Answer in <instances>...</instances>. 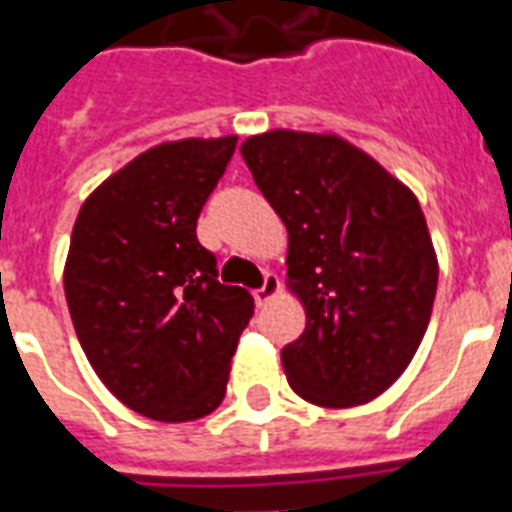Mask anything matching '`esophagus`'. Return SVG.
<instances>
[{
    "label": "esophagus",
    "instance_id": "34e87169",
    "mask_svg": "<svg viewBox=\"0 0 512 512\" xmlns=\"http://www.w3.org/2000/svg\"><path fill=\"white\" fill-rule=\"evenodd\" d=\"M276 292H279V276H276V273H265L263 287H257L255 290L257 306H265V303H268V300H271Z\"/></svg>",
    "mask_w": 512,
    "mask_h": 512
}]
</instances>
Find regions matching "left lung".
Masks as SVG:
<instances>
[{"label":"left lung","mask_w":512,"mask_h":512,"mask_svg":"<svg viewBox=\"0 0 512 512\" xmlns=\"http://www.w3.org/2000/svg\"><path fill=\"white\" fill-rule=\"evenodd\" d=\"M241 155L287 225V284L306 308L282 349L287 381L322 408L370 403L413 360L438 290L416 195L333 134L276 128Z\"/></svg>","instance_id":"1"}]
</instances>
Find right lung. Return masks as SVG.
Instances as JSON below:
<instances>
[{"mask_svg":"<svg viewBox=\"0 0 512 512\" xmlns=\"http://www.w3.org/2000/svg\"><path fill=\"white\" fill-rule=\"evenodd\" d=\"M233 150L236 136L158 144L104 179L74 222V333L109 392L147 419L212 413L255 314L244 287L217 282V257L195 236Z\"/></svg>","mask_w":512,"mask_h":512,"instance_id":"add662e5","label":"right lung"}]
</instances>
